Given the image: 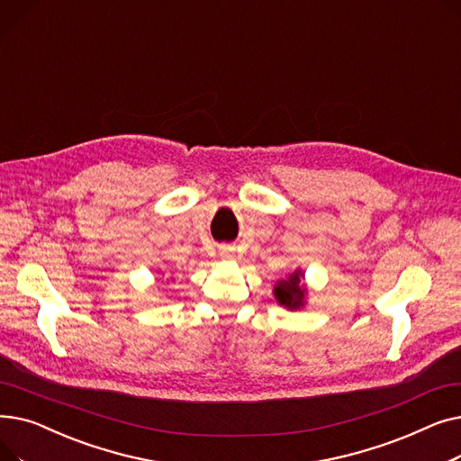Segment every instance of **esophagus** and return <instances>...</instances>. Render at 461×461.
Returning <instances> with one entry per match:
<instances>
[{"label":"esophagus","instance_id":"34e87169","mask_svg":"<svg viewBox=\"0 0 461 461\" xmlns=\"http://www.w3.org/2000/svg\"><path fill=\"white\" fill-rule=\"evenodd\" d=\"M222 254H226V256H228V252H226V250H222Z\"/></svg>","mask_w":461,"mask_h":461}]
</instances>
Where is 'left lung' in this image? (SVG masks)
Masks as SVG:
<instances>
[{
    "mask_svg": "<svg viewBox=\"0 0 461 461\" xmlns=\"http://www.w3.org/2000/svg\"><path fill=\"white\" fill-rule=\"evenodd\" d=\"M273 295L280 306L289 312H297L306 306L308 299V285L304 284V271L295 269L289 273L285 278L276 280L273 287Z\"/></svg>",
    "mask_w": 461,
    "mask_h": 461,
    "instance_id": "left-lung-1",
    "label": "left lung"
}]
</instances>
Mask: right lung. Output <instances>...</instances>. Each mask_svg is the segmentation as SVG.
Returning a JSON list of instances; mask_svg holds the SVG:
<instances>
[{"instance_id": "1", "label": "right lung", "mask_w": 461, "mask_h": 461, "mask_svg": "<svg viewBox=\"0 0 461 461\" xmlns=\"http://www.w3.org/2000/svg\"><path fill=\"white\" fill-rule=\"evenodd\" d=\"M157 280H158V278H157Z\"/></svg>"}]
</instances>
